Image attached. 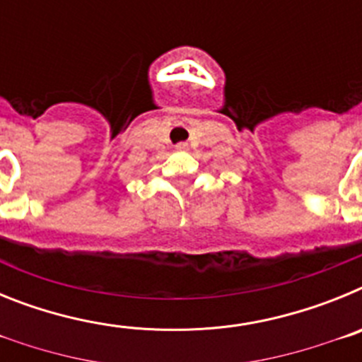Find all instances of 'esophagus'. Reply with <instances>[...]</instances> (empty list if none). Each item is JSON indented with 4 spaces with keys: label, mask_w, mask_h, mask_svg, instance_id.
I'll use <instances>...</instances> for the list:
<instances>
[{
    "label": "esophagus",
    "mask_w": 362,
    "mask_h": 362,
    "mask_svg": "<svg viewBox=\"0 0 362 362\" xmlns=\"http://www.w3.org/2000/svg\"><path fill=\"white\" fill-rule=\"evenodd\" d=\"M177 148L185 150V148H187V143H179V145H177Z\"/></svg>",
    "instance_id": "obj_1"
}]
</instances>
